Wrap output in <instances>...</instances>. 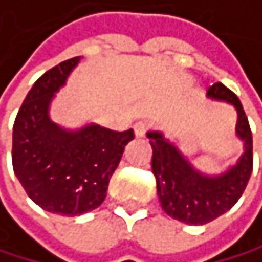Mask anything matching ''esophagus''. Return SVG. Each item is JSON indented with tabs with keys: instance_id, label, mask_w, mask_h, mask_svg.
I'll use <instances>...</instances> for the list:
<instances>
[{
	"instance_id": "1",
	"label": "esophagus",
	"mask_w": 262,
	"mask_h": 262,
	"mask_svg": "<svg viewBox=\"0 0 262 262\" xmlns=\"http://www.w3.org/2000/svg\"><path fill=\"white\" fill-rule=\"evenodd\" d=\"M134 132H135V137H143L148 132V122H145V120H138V122H135Z\"/></svg>"
}]
</instances>
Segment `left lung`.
Instances as JSON below:
<instances>
[{"label": "left lung", "mask_w": 262, "mask_h": 262, "mask_svg": "<svg viewBox=\"0 0 262 262\" xmlns=\"http://www.w3.org/2000/svg\"><path fill=\"white\" fill-rule=\"evenodd\" d=\"M208 96L233 104L238 114L237 135L245 142V153L226 174L217 177L200 174L163 134L148 132L153 148L151 169L161 208L167 216L190 226H203L227 212L243 195L253 170V137L240 99L221 82L209 86Z\"/></svg>", "instance_id": "8db88e82"}]
</instances>
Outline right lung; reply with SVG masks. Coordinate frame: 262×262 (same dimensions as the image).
<instances>
[{
  "label": "right lung",
  "mask_w": 262,
  "mask_h": 262,
  "mask_svg": "<svg viewBox=\"0 0 262 262\" xmlns=\"http://www.w3.org/2000/svg\"><path fill=\"white\" fill-rule=\"evenodd\" d=\"M78 61L80 56L62 61L33 83L12 128V167L25 193L62 216L101 205L124 148L135 137L132 128L114 132L92 124L69 132L51 122V99Z\"/></svg>",
  "instance_id": "add662e5"
}]
</instances>
